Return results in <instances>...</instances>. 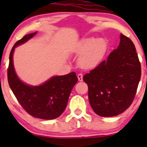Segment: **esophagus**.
Segmentation results:
<instances>
[{
    "mask_svg": "<svg viewBox=\"0 0 147 147\" xmlns=\"http://www.w3.org/2000/svg\"><path fill=\"white\" fill-rule=\"evenodd\" d=\"M77 78L79 82H82L83 81V75L82 73H79L77 75Z\"/></svg>",
    "mask_w": 147,
    "mask_h": 147,
    "instance_id": "obj_1",
    "label": "esophagus"
}]
</instances>
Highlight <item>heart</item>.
Masks as SVG:
<instances>
[{"instance_id":"obj_1","label":"heart","mask_w":147,"mask_h":147,"mask_svg":"<svg viewBox=\"0 0 147 147\" xmlns=\"http://www.w3.org/2000/svg\"><path fill=\"white\" fill-rule=\"evenodd\" d=\"M107 49L106 42L102 38H84L79 43L77 52L82 53L79 58V63L84 68L95 67L105 55Z\"/></svg>"}]
</instances>
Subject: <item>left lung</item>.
Segmentation results:
<instances>
[{
  "instance_id": "8db88e82",
  "label": "left lung",
  "mask_w": 147,
  "mask_h": 147,
  "mask_svg": "<svg viewBox=\"0 0 147 147\" xmlns=\"http://www.w3.org/2000/svg\"><path fill=\"white\" fill-rule=\"evenodd\" d=\"M140 77L136 47L121 34L117 48L83 77L94 112L101 117H113L125 111L134 99Z\"/></svg>"
}]
</instances>
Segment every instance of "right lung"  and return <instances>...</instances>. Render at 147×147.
Segmentation results:
<instances>
[{
    "label": "right lung",
    "mask_w": 147,
    "mask_h": 147,
    "mask_svg": "<svg viewBox=\"0 0 147 147\" xmlns=\"http://www.w3.org/2000/svg\"><path fill=\"white\" fill-rule=\"evenodd\" d=\"M36 34L25 35L13 46L9 54L8 83L18 102L28 113L39 119H53L63 113L70 92L78 79L75 72H72L68 75L52 77L38 86H32L18 79L13 65L14 49L32 38Z\"/></svg>",
    "instance_id": "obj_1"
}]
</instances>
